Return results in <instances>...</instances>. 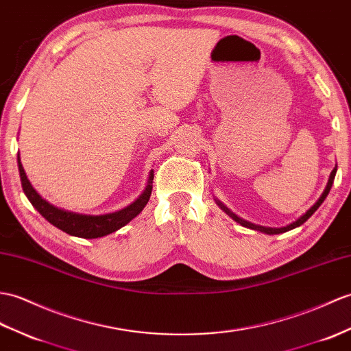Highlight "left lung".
<instances>
[{
  "mask_svg": "<svg viewBox=\"0 0 351 351\" xmlns=\"http://www.w3.org/2000/svg\"><path fill=\"white\" fill-rule=\"evenodd\" d=\"M335 175H337V166L333 167V170L330 172V176H329V181H328V185H326V189H324V191L322 193V195H320V199L317 200L314 205L309 208L306 213L300 217V218H298L296 221H293L291 224H289V226H286V227H280V229H272V227H265V226H257V224H252V223H250V221H245V219H242V218H239L238 215H234L230 209H227L221 202H218L217 200V205L221 208L224 213L227 214V215H230L236 223H239L241 226H243V227H248V229H252V230H257V232H263V233H266V234H280V233H284V232H289V230H291V229H296V227H299V226H302L306 219L311 217L317 209L320 208V205L322 203L324 202V199L328 197V194H329V191H330V189H332V184H333V179H335Z\"/></svg>",
  "mask_w": 351,
  "mask_h": 351,
  "instance_id": "left-lung-1",
  "label": "left lung"
}]
</instances>
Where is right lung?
Returning <instances> with one entry per match:
<instances>
[{
    "label": "right lung",
    "mask_w": 351,
    "mask_h": 351,
    "mask_svg": "<svg viewBox=\"0 0 351 351\" xmlns=\"http://www.w3.org/2000/svg\"><path fill=\"white\" fill-rule=\"evenodd\" d=\"M18 167H19L23 193H25L28 200L31 202V205L34 206L49 223L53 224L55 227H58L60 230L84 239L101 238V236L110 234L113 232L119 230L121 227H124L127 223L132 221L134 217H137L142 213V209L146 206V203H148L151 197V191H152L154 170L149 172L148 184H146L143 193L127 208L117 210V213L104 214V215L76 214V213H69V210H64L51 205V203L42 199V195L32 189V185L27 178L25 170L22 167L19 152H18Z\"/></svg>",
    "instance_id": "add662e5"
}]
</instances>
